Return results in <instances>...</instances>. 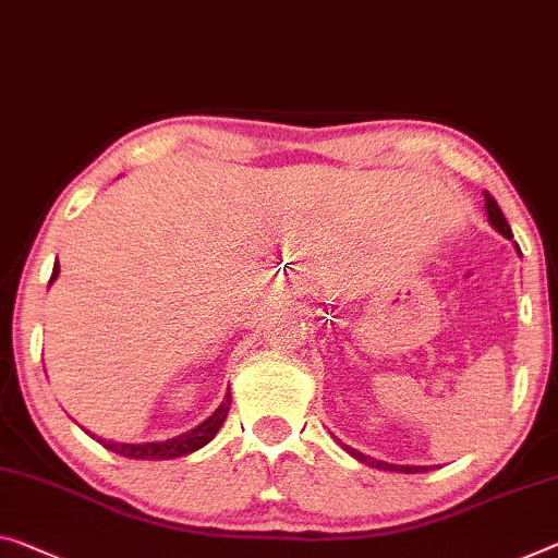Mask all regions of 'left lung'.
Returning <instances> with one entry per match:
<instances>
[{"instance_id":"obj_1","label":"left lung","mask_w":558,"mask_h":558,"mask_svg":"<svg viewBox=\"0 0 558 558\" xmlns=\"http://www.w3.org/2000/svg\"><path fill=\"white\" fill-rule=\"evenodd\" d=\"M486 214H488V221H492V227L496 229V231H501L504 236L507 239H511L513 234H511V227H509V221L504 219V214H501V209H499V204H496V199L492 194L486 192ZM341 447H344L351 457L354 459H359V461H364V464H368V466H374V469H384V471H399V474H422V471H428V466H397V464H387V461H379V459H372V457H364L362 451H356V449H351V447H347V444H341Z\"/></svg>"}]
</instances>
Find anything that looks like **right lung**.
<instances>
[{
	"label": "right lung",
	"instance_id": "right-lung-1",
	"mask_svg": "<svg viewBox=\"0 0 558 558\" xmlns=\"http://www.w3.org/2000/svg\"><path fill=\"white\" fill-rule=\"evenodd\" d=\"M57 274H59V262L54 264V271H51L49 281H54ZM229 407H231V393H227L225 401H221L219 409L214 411L207 422H202L199 426L192 428V432L177 436V439L151 441V444H119V441H101V439L99 441L105 444L109 451L122 453V457H130V459H147V461L177 459V457H184V453H192L196 449H202L204 444H209L214 436H217L221 424H225V418L229 414Z\"/></svg>",
	"mask_w": 558,
	"mask_h": 558
}]
</instances>
